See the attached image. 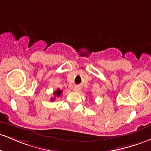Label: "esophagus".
<instances>
[{
  "mask_svg": "<svg viewBox=\"0 0 151 151\" xmlns=\"http://www.w3.org/2000/svg\"><path fill=\"white\" fill-rule=\"evenodd\" d=\"M73 90H74V91H76V92H79L81 88H80V87H79V86H75Z\"/></svg>",
  "mask_w": 151,
  "mask_h": 151,
  "instance_id": "34e87169",
  "label": "esophagus"
}]
</instances>
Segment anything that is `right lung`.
<instances>
[{
  "label": "right lung",
  "mask_w": 151,
  "mask_h": 151,
  "mask_svg": "<svg viewBox=\"0 0 151 151\" xmlns=\"http://www.w3.org/2000/svg\"><path fill=\"white\" fill-rule=\"evenodd\" d=\"M62 92H63V91H61V90H60L59 88H58V89H57V91H55V92L53 93L54 97H53V98H50V100H51L52 101H54V100H55V98H56V97H59V96H60V95H61Z\"/></svg>",
  "instance_id": "obj_1"
}]
</instances>
